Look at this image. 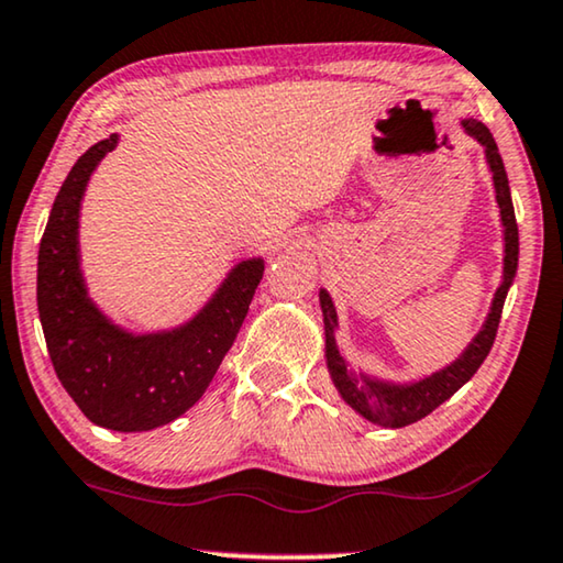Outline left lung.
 Masks as SVG:
<instances>
[{
	"label": "left lung",
	"mask_w": 563,
	"mask_h": 563,
	"mask_svg": "<svg viewBox=\"0 0 563 563\" xmlns=\"http://www.w3.org/2000/svg\"><path fill=\"white\" fill-rule=\"evenodd\" d=\"M464 130L470 132L472 137H477L482 145H485L489 170H493V178H495L497 203H500V213H503V227H505L503 285L495 292L493 311H489V316H487L485 329H482L477 339L470 344V350H466L462 357L451 364V367L437 372L433 377H426L423 383H416L410 387H393V385H379V383H372V379H364V385L357 387V379H352L350 369H346V364L342 360V354H339L336 342H334V327H336L334 303H331V298L321 290L323 323H327V360H329L331 377H334L342 398L350 402L357 413H362L372 423L385 426V429H402V426L421 421V418L433 413V410H437L443 400H449L451 395H454L459 387L466 383V379L474 377V372L482 367V362L487 360L489 350H493L497 327H500L505 296H508L512 278H516L518 221H516V211H512L508 173H505L500 150H497L493 132H489L482 122L464 120Z\"/></svg>",
	"instance_id": "obj_1"
}]
</instances>
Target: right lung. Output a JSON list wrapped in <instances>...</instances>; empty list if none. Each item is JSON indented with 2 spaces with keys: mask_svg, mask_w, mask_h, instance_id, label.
<instances>
[{
  "mask_svg": "<svg viewBox=\"0 0 563 563\" xmlns=\"http://www.w3.org/2000/svg\"><path fill=\"white\" fill-rule=\"evenodd\" d=\"M114 145L117 134L86 150L55 196L37 252V311L55 375L81 413L112 431H150L176 421L209 387L240 334L265 265H236L211 303L173 334L130 336L114 329L86 298L78 271L81 196Z\"/></svg>",
  "mask_w": 563,
  "mask_h": 563,
  "instance_id": "add662e5",
  "label": "right lung"
}]
</instances>
